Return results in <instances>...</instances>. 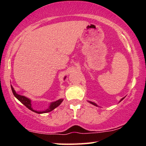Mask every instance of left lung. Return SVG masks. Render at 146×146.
Wrapping results in <instances>:
<instances>
[{
    "label": "left lung",
    "instance_id": "8db88e82",
    "mask_svg": "<svg viewBox=\"0 0 146 146\" xmlns=\"http://www.w3.org/2000/svg\"><path fill=\"white\" fill-rule=\"evenodd\" d=\"M125 98V97L124 98H121V100H119V102H121V100H123V99H124ZM88 102L89 103H90V104H92V105H94V106H98L97 104H96L95 102H91V101H88Z\"/></svg>",
    "mask_w": 146,
    "mask_h": 146
}]
</instances>
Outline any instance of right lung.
<instances>
[{"instance_id": "1", "label": "right lung", "mask_w": 146, "mask_h": 146, "mask_svg": "<svg viewBox=\"0 0 146 146\" xmlns=\"http://www.w3.org/2000/svg\"><path fill=\"white\" fill-rule=\"evenodd\" d=\"M64 79H66V76L64 78ZM11 89H12V91H13V93L15 96L21 102L22 104H23L26 107L28 108L29 110H31V111H34V112L35 113H48V112H50V111H52L54 109H55L56 108H57L58 106L60 105V104L63 101V99L61 98V99H59L58 100L55 101V102H51L50 104V106L47 109H46L45 110H40V111H37V110H34L33 108V107H32V104H31V100L29 99V98L26 97V96H21V95H19L16 92V91L15 90V89L13 88V87L11 85Z\"/></svg>"}]
</instances>
